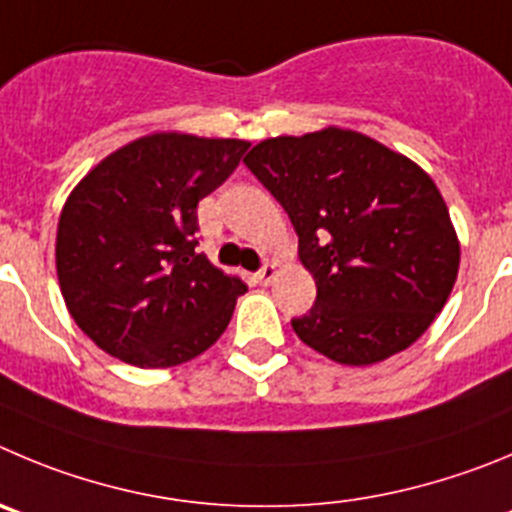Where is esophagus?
<instances>
[{
    "label": "esophagus",
    "instance_id": "esophagus-1",
    "mask_svg": "<svg viewBox=\"0 0 512 512\" xmlns=\"http://www.w3.org/2000/svg\"><path fill=\"white\" fill-rule=\"evenodd\" d=\"M275 278H278V265H275V262H265L262 270L257 272V280H260L262 285H270Z\"/></svg>",
    "mask_w": 512,
    "mask_h": 512
}]
</instances>
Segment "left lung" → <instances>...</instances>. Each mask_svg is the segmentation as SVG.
I'll return each instance as SVG.
<instances>
[{
    "mask_svg": "<svg viewBox=\"0 0 512 512\" xmlns=\"http://www.w3.org/2000/svg\"><path fill=\"white\" fill-rule=\"evenodd\" d=\"M288 212L318 285L293 331L343 366L412 346L455 288L460 240L432 176L351 128L275 136L245 156Z\"/></svg>",
    "mask_w": 512,
    "mask_h": 512,
    "instance_id": "8db88e82",
    "label": "left lung"
}]
</instances>
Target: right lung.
I'll return each mask as SVG.
<instances>
[{
	"mask_svg": "<svg viewBox=\"0 0 512 512\" xmlns=\"http://www.w3.org/2000/svg\"><path fill=\"white\" fill-rule=\"evenodd\" d=\"M250 143L156 131L93 166L57 222L60 293L80 331L138 369L197 358L227 331L247 290L194 247L197 204Z\"/></svg>",
	"mask_w": 512,
	"mask_h": 512,
	"instance_id": "1",
	"label": "right lung"
}]
</instances>
